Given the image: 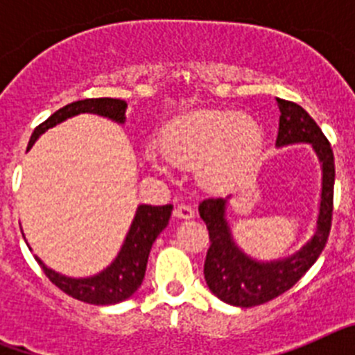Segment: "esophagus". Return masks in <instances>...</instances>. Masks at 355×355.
Here are the masks:
<instances>
[{"mask_svg": "<svg viewBox=\"0 0 355 355\" xmlns=\"http://www.w3.org/2000/svg\"><path fill=\"white\" fill-rule=\"evenodd\" d=\"M174 216H178V218H192L193 216V209L192 206L188 205H178L174 208Z\"/></svg>", "mask_w": 355, "mask_h": 355, "instance_id": "1", "label": "esophagus"}]
</instances>
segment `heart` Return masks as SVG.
I'll use <instances>...</instances> for the list:
<instances>
[{
	"instance_id": "b5f03b06",
	"label": "heart",
	"mask_w": 355,
	"mask_h": 355,
	"mask_svg": "<svg viewBox=\"0 0 355 355\" xmlns=\"http://www.w3.org/2000/svg\"><path fill=\"white\" fill-rule=\"evenodd\" d=\"M263 139V128L250 115L196 110L168 124L162 153L178 167H197L199 180L208 187L224 188L252 171ZM153 163L162 168L156 159Z\"/></svg>"
}]
</instances>
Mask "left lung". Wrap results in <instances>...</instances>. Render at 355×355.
I'll return each mask as SVG.
<instances>
[{"label": "left lung", "mask_w": 355, "mask_h": 355, "mask_svg": "<svg viewBox=\"0 0 355 355\" xmlns=\"http://www.w3.org/2000/svg\"><path fill=\"white\" fill-rule=\"evenodd\" d=\"M277 106L281 117L275 146L311 144L322 163V200L316 231L299 252L274 261H258L234 243L225 218V205L231 196L202 200L199 215L209 233V249L205 261L206 284L213 295L231 306H259L290 290L315 265L331 231L334 197V155L331 144L302 106L279 97Z\"/></svg>", "instance_id": "left-lung-1"}]
</instances>
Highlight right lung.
I'll use <instances>...</instances> for the list:
<instances>
[{"label": "right lung", "instance_id": "add662e5", "mask_svg": "<svg viewBox=\"0 0 355 355\" xmlns=\"http://www.w3.org/2000/svg\"><path fill=\"white\" fill-rule=\"evenodd\" d=\"M126 101L122 99H112V97H97V99H83V101H74L71 105H65L64 108L56 110L49 119L39 124L31 135L28 149H30L35 140L39 139L44 131L49 128L67 121L69 117L80 114H96L103 115L106 119L124 124L126 121ZM172 205L165 206H150L140 205L135 213V218L131 222V227L126 234V240L119 250L117 258L106 266L105 270L92 277L72 279L67 275H62L58 272L51 270L44 265L39 258L40 268L48 275L55 286L60 288L64 293L71 295L72 299H78L81 302L96 304V306H110V304H119L122 300L130 299L135 291L139 290L146 275L147 258H149L150 247L167 227L168 218H171Z\"/></svg>", "mask_w": 355, "mask_h": 355}]
</instances>
